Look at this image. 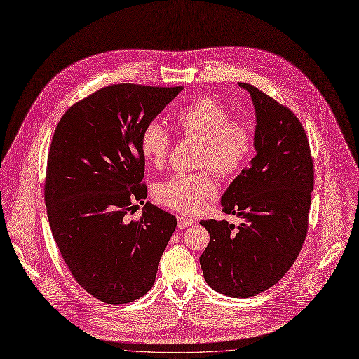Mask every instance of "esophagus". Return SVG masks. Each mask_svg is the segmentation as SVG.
Masks as SVG:
<instances>
[{"label": "esophagus", "mask_w": 359, "mask_h": 359, "mask_svg": "<svg viewBox=\"0 0 359 359\" xmlns=\"http://www.w3.org/2000/svg\"><path fill=\"white\" fill-rule=\"evenodd\" d=\"M177 219H178V227H180V229H187V227H189V226L194 224V219L187 218V217H182V215H178V217H177Z\"/></svg>", "instance_id": "34e87169"}]
</instances>
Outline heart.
I'll return each mask as SVG.
<instances>
[{
  "label": "heart",
  "mask_w": 359,
  "mask_h": 359,
  "mask_svg": "<svg viewBox=\"0 0 359 359\" xmlns=\"http://www.w3.org/2000/svg\"><path fill=\"white\" fill-rule=\"evenodd\" d=\"M178 130L189 140H200L197 167L198 172H178L158 184L155 197L158 203L182 214H197L204 201L215 196V182L211 168L219 177L238 174L255 151V135L244 121L233 119L230 110L214 97H198L182 106L175 118ZM141 152L152 167L167 162L171 135L158 122L144 126L140 137Z\"/></svg>",
  "instance_id": "heart-1"
}]
</instances>
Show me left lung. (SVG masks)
<instances>
[{
	"label": "left lung",
	"mask_w": 359,
	"mask_h": 359,
	"mask_svg": "<svg viewBox=\"0 0 359 359\" xmlns=\"http://www.w3.org/2000/svg\"><path fill=\"white\" fill-rule=\"evenodd\" d=\"M256 109L250 167L230 184L223 212L243 219H203L210 243L200 257L210 287L231 297H252L278 283L297 259L309 226L315 171L309 141L292 110L249 83Z\"/></svg>",
	"instance_id": "8db88e82"
}]
</instances>
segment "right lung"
Listing matches in <instances>:
<instances>
[{
  "label": "right lung",
  "instance_id": "right-lung-1",
  "mask_svg": "<svg viewBox=\"0 0 359 359\" xmlns=\"http://www.w3.org/2000/svg\"><path fill=\"white\" fill-rule=\"evenodd\" d=\"M181 90L109 85L70 106L54 130L44 180L50 229L74 280L109 305L148 293L177 227L149 203L140 219L126 215L148 196L141 132Z\"/></svg>",
  "mask_w": 359,
  "mask_h": 359
}]
</instances>
